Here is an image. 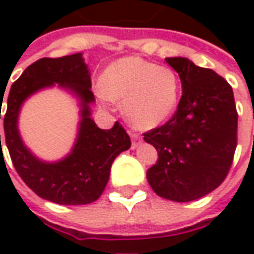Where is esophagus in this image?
Here are the masks:
<instances>
[{"label": "esophagus", "mask_w": 254, "mask_h": 254, "mask_svg": "<svg viewBox=\"0 0 254 254\" xmlns=\"http://www.w3.org/2000/svg\"><path fill=\"white\" fill-rule=\"evenodd\" d=\"M131 140H132L131 148H137V147L140 145V142H141V137H140L138 134L132 132V134H131Z\"/></svg>", "instance_id": "1"}]
</instances>
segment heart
<instances>
[{"instance_id":"heart-1","label":"heart","mask_w":254,"mask_h":254,"mask_svg":"<svg viewBox=\"0 0 254 254\" xmlns=\"http://www.w3.org/2000/svg\"><path fill=\"white\" fill-rule=\"evenodd\" d=\"M96 92L103 102L123 103V114L137 128H155L177 112L181 80L171 67L140 56H126L103 72Z\"/></svg>"}]
</instances>
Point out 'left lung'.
Instances as JSON below:
<instances>
[{"mask_svg": "<svg viewBox=\"0 0 254 254\" xmlns=\"http://www.w3.org/2000/svg\"><path fill=\"white\" fill-rule=\"evenodd\" d=\"M182 84L178 110L170 122L144 134L158 161L147 171L154 192L190 202L216 190L236 150L238 113L229 83L188 58H165Z\"/></svg>", "mask_w": 254, "mask_h": 254, "instance_id": "obj_1", "label": "left lung"}]
</instances>
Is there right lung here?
I'll return each mask as SVG.
<instances>
[{"mask_svg":"<svg viewBox=\"0 0 254 254\" xmlns=\"http://www.w3.org/2000/svg\"><path fill=\"white\" fill-rule=\"evenodd\" d=\"M55 85L76 100L79 123L72 150L58 162H45L22 140L19 114L31 95ZM2 100L1 96V106ZM94 102L89 66L80 52L58 59H39L28 66L11 86L4 117L5 144L16 172L41 198L59 205L92 203L106 188L116 157L131 147L128 134L117 122L110 130L96 126L90 109Z\"/></svg>","mask_w":254,"mask_h":254,"instance_id":"right-lung-1","label":"right lung"}]
</instances>
